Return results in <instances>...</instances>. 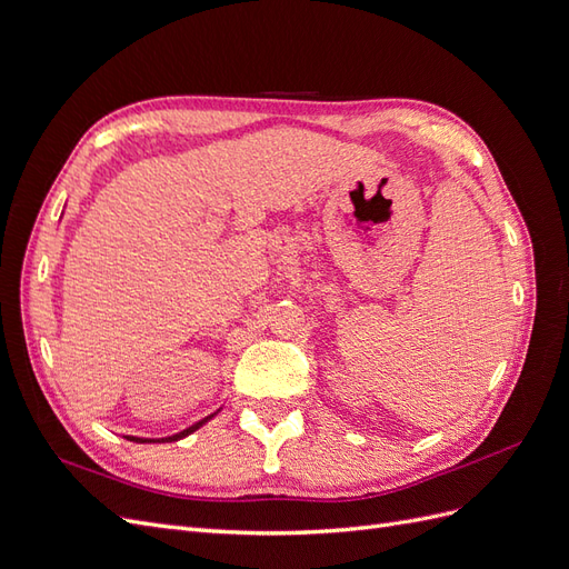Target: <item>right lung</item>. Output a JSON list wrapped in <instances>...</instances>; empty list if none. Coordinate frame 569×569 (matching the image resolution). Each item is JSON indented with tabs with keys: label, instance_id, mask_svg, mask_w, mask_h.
I'll use <instances>...</instances> for the list:
<instances>
[{
	"label": "right lung",
	"instance_id": "obj_1",
	"mask_svg": "<svg viewBox=\"0 0 569 569\" xmlns=\"http://www.w3.org/2000/svg\"><path fill=\"white\" fill-rule=\"evenodd\" d=\"M213 416H209V418H203V420H199V422H194L192 427H187V429H182V432H178V435H173V437H166V439H142V437H126V439H130V441H137V443H161V441H178V439H184L187 435H192V432H197V429L201 427V425H206L209 422Z\"/></svg>",
	"mask_w": 569,
	"mask_h": 569
}]
</instances>
